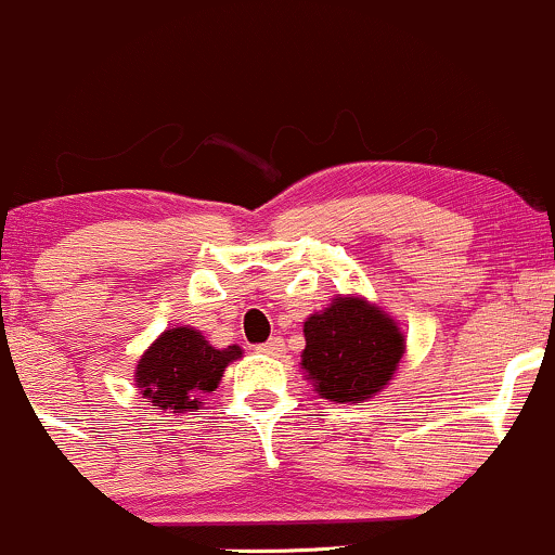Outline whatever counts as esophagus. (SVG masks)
I'll return each mask as SVG.
<instances>
[{
    "mask_svg": "<svg viewBox=\"0 0 555 555\" xmlns=\"http://www.w3.org/2000/svg\"><path fill=\"white\" fill-rule=\"evenodd\" d=\"M258 352L269 354V358H279V354L284 352V339H279V336H273L266 344H258Z\"/></svg>",
    "mask_w": 555,
    "mask_h": 555,
    "instance_id": "esophagus-1",
    "label": "esophagus"
}]
</instances>
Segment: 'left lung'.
I'll return each instance as SVG.
<instances>
[{
    "instance_id": "left-lung-1",
    "label": "left lung",
    "mask_w": 555,
    "mask_h": 555,
    "mask_svg": "<svg viewBox=\"0 0 555 555\" xmlns=\"http://www.w3.org/2000/svg\"><path fill=\"white\" fill-rule=\"evenodd\" d=\"M302 371L318 397L360 401L384 391L404 358V334L391 315L365 297L336 295L321 313L305 321Z\"/></svg>"
}]
</instances>
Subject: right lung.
Here are the masks:
<instances>
[{"label":"right lung","mask_w":555,"mask_h":555,"mask_svg":"<svg viewBox=\"0 0 555 555\" xmlns=\"http://www.w3.org/2000/svg\"><path fill=\"white\" fill-rule=\"evenodd\" d=\"M240 358L237 344L216 349L201 331L190 326L169 328L140 358L138 391L154 410L195 412L203 397L216 391L229 362Z\"/></svg>","instance_id":"add662e5"}]
</instances>
